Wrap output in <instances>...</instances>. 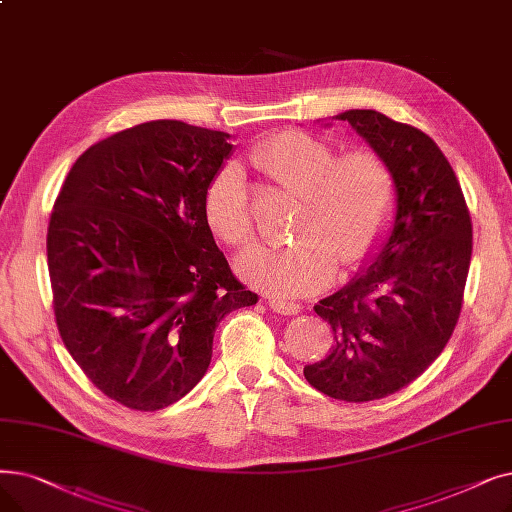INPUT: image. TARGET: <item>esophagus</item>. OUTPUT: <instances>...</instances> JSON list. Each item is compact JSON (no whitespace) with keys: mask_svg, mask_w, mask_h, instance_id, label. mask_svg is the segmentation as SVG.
Returning <instances> with one entry per match:
<instances>
[{"mask_svg":"<svg viewBox=\"0 0 512 512\" xmlns=\"http://www.w3.org/2000/svg\"><path fill=\"white\" fill-rule=\"evenodd\" d=\"M270 307L274 311H278V314L282 316H297L301 311V305L299 303H293V301H286V299H280V297H272L270 301Z\"/></svg>","mask_w":512,"mask_h":512,"instance_id":"esophagus-1","label":"esophagus"}]
</instances>
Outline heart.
I'll return each mask as SVG.
<instances>
[{"instance_id": "1", "label": "heart", "mask_w": 512, "mask_h": 512, "mask_svg": "<svg viewBox=\"0 0 512 512\" xmlns=\"http://www.w3.org/2000/svg\"><path fill=\"white\" fill-rule=\"evenodd\" d=\"M251 159L280 186L303 194L297 240L255 242L236 265L259 291L295 297L316 291L341 268L358 263L381 234L393 205V177L372 150L337 157L328 142L301 131H284L259 144ZM205 211L215 234L228 244L247 242L253 217L247 177L240 165L221 169L207 190Z\"/></svg>"}]
</instances>
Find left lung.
I'll list each match as a JSON object with an SVG mask.
<instances>
[{
  "instance_id": "obj_1",
  "label": "left lung",
  "mask_w": 512,
  "mask_h": 512,
  "mask_svg": "<svg viewBox=\"0 0 512 512\" xmlns=\"http://www.w3.org/2000/svg\"><path fill=\"white\" fill-rule=\"evenodd\" d=\"M345 121L387 163L395 213L362 270L314 305L332 328V349L303 368L311 387L343 402H372L410 385L450 341L471 265L473 226L460 184L420 129L376 110Z\"/></svg>"
}]
</instances>
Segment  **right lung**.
<instances>
[{"mask_svg":"<svg viewBox=\"0 0 512 512\" xmlns=\"http://www.w3.org/2000/svg\"><path fill=\"white\" fill-rule=\"evenodd\" d=\"M232 136L150 121L87 148L48 228L60 337L104 395L142 412L175 404L203 379L217 324L257 303L232 274L207 221Z\"/></svg>","mask_w":512,"mask_h":512,"instance_id":"obj_1","label":"right lung"}]
</instances>
